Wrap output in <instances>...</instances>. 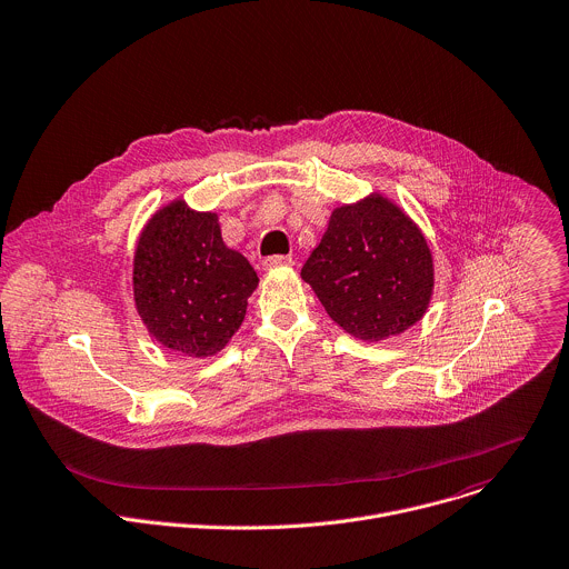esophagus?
I'll list each match as a JSON object with an SVG mask.
<instances>
[{"label": "esophagus", "instance_id": "34e87169", "mask_svg": "<svg viewBox=\"0 0 569 569\" xmlns=\"http://www.w3.org/2000/svg\"><path fill=\"white\" fill-rule=\"evenodd\" d=\"M279 266H295V261H292V257H281V254L263 259L266 270H272V268H279Z\"/></svg>", "mask_w": 569, "mask_h": 569}]
</instances>
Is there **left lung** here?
I'll use <instances>...</instances> for the list:
<instances>
[{"label": "left lung", "mask_w": 569, "mask_h": 569, "mask_svg": "<svg viewBox=\"0 0 569 569\" xmlns=\"http://www.w3.org/2000/svg\"><path fill=\"white\" fill-rule=\"evenodd\" d=\"M335 323L380 341L418 323L433 295V257L420 228L382 194L330 214L301 268Z\"/></svg>", "instance_id": "8db88e82"}]
</instances>
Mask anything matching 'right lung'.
I'll return each instance as SVG.
<instances>
[{"label":"right lung","mask_w":569,"mask_h":569,"mask_svg":"<svg viewBox=\"0 0 569 569\" xmlns=\"http://www.w3.org/2000/svg\"><path fill=\"white\" fill-rule=\"evenodd\" d=\"M259 277L223 243L219 217L171 201L144 226L133 254V301L149 335L169 350L212 357L246 319Z\"/></svg>","instance_id":"add662e5"}]
</instances>
